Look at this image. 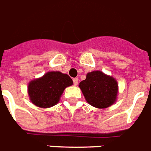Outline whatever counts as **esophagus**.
Segmentation results:
<instances>
[{
    "mask_svg": "<svg viewBox=\"0 0 151 151\" xmlns=\"http://www.w3.org/2000/svg\"><path fill=\"white\" fill-rule=\"evenodd\" d=\"M73 84H74L75 86H76V85H78V78H73Z\"/></svg>",
    "mask_w": 151,
    "mask_h": 151,
    "instance_id": "1",
    "label": "esophagus"
}]
</instances>
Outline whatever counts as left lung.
<instances>
[{"label": "left lung", "mask_w": 151, "mask_h": 151, "mask_svg": "<svg viewBox=\"0 0 151 151\" xmlns=\"http://www.w3.org/2000/svg\"><path fill=\"white\" fill-rule=\"evenodd\" d=\"M79 88L88 103L98 109L109 107L117 99L116 80L99 70L87 73L86 79L80 82Z\"/></svg>", "instance_id": "obj_1"}]
</instances>
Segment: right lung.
<instances>
[{"mask_svg":"<svg viewBox=\"0 0 151 151\" xmlns=\"http://www.w3.org/2000/svg\"><path fill=\"white\" fill-rule=\"evenodd\" d=\"M73 84V81L66 73L50 71L42 78L29 82L28 94L30 101L38 107L50 108L60 101L63 91Z\"/></svg>","mask_w":151,"mask_h":151,"instance_id":"add662e5","label":"right lung"}]
</instances>
